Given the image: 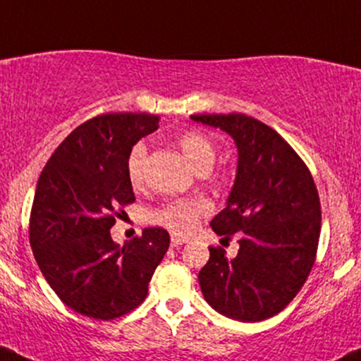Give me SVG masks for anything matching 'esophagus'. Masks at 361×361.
I'll use <instances>...</instances> for the list:
<instances>
[{
  "label": "esophagus",
  "instance_id": "esophagus-1",
  "mask_svg": "<svg viewBox=\"0 0 361 361\" xmlns=\"http://www.w3.org/2000/svg\"><path fill=\"white\" fill-rule=\"evenodd\" d=\"M188 243V238H184V235H179V234H172L171 235V246L172 247H179L180 244Z\"/></svg>",
  "mask_w": 361,
  "mask_h": 361
}]
</instances>
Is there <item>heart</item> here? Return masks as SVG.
Returning <instances> with one entry per match:
<instances>
[{"mask_svg":"<svg viewBox=\"0 0 361 361\" xmlns=\"http://www.w3.org/2000/svg\"><path fill=\"white\" fill-rule=\"evenodd\" d=\"M182 154L188 159L195 172H209L216 160V144L201 132L189 130L177 137ZM147 159V145L139 142L130 149L127 157V176L132 185H139L144 179V167ZM209 212V204L204 199H173L164 204L154 212V221L160 226L176 231L189 233L197 221Z\"/></svg>","mask_w":361,"mask_h":361,"instance_id":"1","label":"heart"}]
</instances>
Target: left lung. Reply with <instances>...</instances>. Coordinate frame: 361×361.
Returning a JSON list of instances; mask_svg holds the SVG:
<instances>
[{"label":"left lung","instance_id":"obj_1","mask_svg":"<svg viewBox=\"0 0 361 361\" xmlns=\"http://www.w3.org/2000/svg\"><path fill=\"white\" fill-rule=\"evenodd\" d=\"M233 137L238 169L216 234L238 233L233 259L209 247L199 271L202 295L217 313L255 323L274 317L298 295L317 257L322 207L313 177L278 132L244 114L190 115Z\"/></svg>","mask_w":361,"mask_h":361}]
</instances>
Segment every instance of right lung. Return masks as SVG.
Wrapping results in <instances>:
<instances>
[{
  "label": "right lung",
  "mask_w": 361,
  "mask_h": 361,
  "mask_svg": "<svg viewBox=\"0 0 361 361\" xmlns=\"http://www.w3.org/2000/svg\"><path fill=\"white\" fill-rule=\"evenodd\" d=\"M159 120L150 114L87 120L58 145L38 179L31 249L53 291L83 317L114 319L137 308L169 249L162 228H147L123 246L110 235L115 207L135 201L128 152L157 130Z\"/></svg>",
  "instance_id": "1"
}]
</instances>
